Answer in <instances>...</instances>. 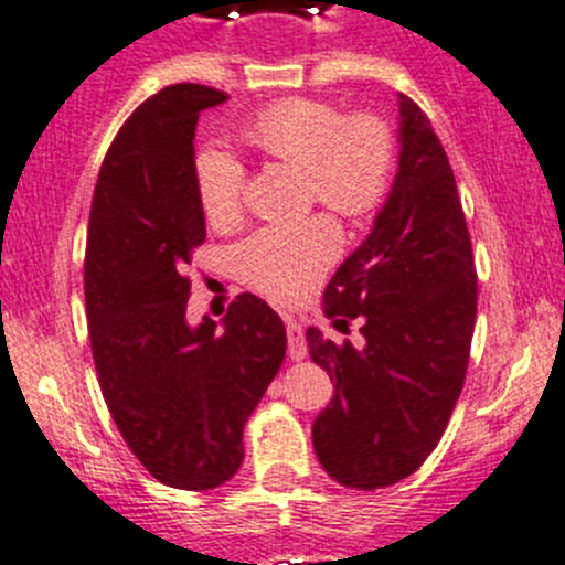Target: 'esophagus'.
<instances>
[{
	"instance_id": "1",
	"label": "esophagus",
	"mask_w": 565,
	"mask_h": 565,
	"mask_svg": "<svg viewBox=\"0 0 565 565\" xmlns=\"http://www.w3.org/2000/svg\"><path fill=\"white\" fill-rule=\"evenodd\" d=\"M285 332H288V354L290 360H305L307 356V343H305V329L296 318L285 316Z\"/></svg>"
}]
</instances>
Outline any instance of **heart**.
<instances>
[{
    "label": "heart",
    "instance_id": "obj_1",
    "mask_svg": "<svg viewBox=\"0 0 565 565\" xmlns=\"http://www.w3.org/2000/svg\"><path fill=\"white\" fill-rule=\"evenodd\" d=\"M242 139L269 161L299 167L301 198L345 220L376 214L393 189L398 145L373 111L345 115L318 98H282L249 117ZM194 189L205 220L231 231L244 220L247 167L233 153L203 148L194 156ZM343 247L329 214L266 225L233 249L238 280L275 301H299L316 288Z\"/></svg>",
    "mask_w": 565,
    "mask_h": 565
}]
</instances>
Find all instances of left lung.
Wrapping results in <instances>:
<instances>
[{
	"mask_svg": "<svg viewBox=\"0 0 565 565\" xmlns=\"http://www.w3.org/2000/svg\"><path fill=\"white\" fill-rule=\"evenodd\" d=\"M401 159L371 236L323 290L338 329L360 321L362 349L307 329L334 395L312 423L321 467L349 489L409 478L431 456L465 387L478 312L472 242L454 167L426 111L401 95Z\"/></svg>",
	"mask_w": 565,
	"mask_h": 565,
	"instance_id": "left-lung-1",
	"label": "left lung"
}]
</instances>
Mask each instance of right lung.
<instances>
[{
	"instance_id": "1",
	"label": "right lung",
	"mask_w": 565,
	"mask_h": 565,
	"mask_svg": "<svg viewBox=\"0 0 565 565\" xmlns=\"http://www.w3.org/2000/svg\"><path fill=\"white\" fill-rule=\"evenodd\" d=\"M227 95L170 85L131 111L95 183L85 301L100 393L117 431L156 480L205 491L244 459V423L285 360L282 318L238 294L225 329L186 323L183 271L205 242L194 189L200 111Z\"/></svg>"
}]
</instances>
